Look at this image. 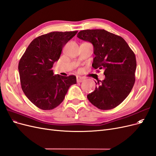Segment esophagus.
<instances>
[{
	"mask_svg": "<svg viewBox=\"0 0 156 156\" xmlns=\"http://www.w3.org/2000/svg\"><path fill=\"white\" fill-rule=\"evenodd\" d=\"M84 77H81V76H77V83H81V82H83L84 81Z\"/></svg>",
	"mask_w": 156,
	"mask_h": 156,
	"instance_id": "34e87169",
	"label": "esophagus"
}]
</instances>
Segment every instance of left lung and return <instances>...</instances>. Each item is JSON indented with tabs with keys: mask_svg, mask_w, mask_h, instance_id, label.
I'll list each match as a JSON object with an SVG mask.
<instances>
[{
	"mask_svg": "<svg viewBox=\"0 0 156 156\" xmlns=\"http://www.w3.org/2000/svg\"><path fill=\"white\" fill-rule=\"evenodd\" d=\"M94 45V69H104L105 79L96 83L89 101L101 110L115 108L129 95L135 81L136 62L134 52L120 36L104 29L83 30L77 36Z\"/></svg>",
	"mask_w": 156,
	"mask_h": 156,
	"instance_id": "1",
	"label": "left lung"
}]
</instances>
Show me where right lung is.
Instances as JSON below:
<instances>
[{
	"label": "right lung",
	"mask_w": 156,
	"mask_h": 156,
	"mask_svg": "<svg viewBox=\"0 0 156 156\" xmlns=\"http://www.w3.org/2000/svg\"><path fill=\"white\" fill-rule=\"evenodd\" d=\"M78 31L52 32L36 37L28 46L18 65L21 86L28 99L42 110L58 107L69 88L76 84L73 75H53L52 68L63 47Z\"/></svg>",
	"instance_id": "obj_1"
}]
</instances>
